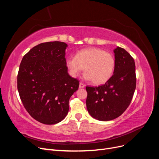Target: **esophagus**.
Returning a JSON list of instances; mask_svg holds the SVG:
<instances>
[{
  "instance_id": "34e87169",
  "label": "esophagus",
  "mask_w": 159,
  "mask_h": 159,
  "mask_svg": "<svg viewBox=\"0 0 159 159\" xmlns=\"http://www.w3.org/2000/svg\"><path fill=\"white\" fill-rule=\"evenodd\" d=\"M85 85L84 84H82V83H80V85H79V88H85Z\"/></svg>"
}]
</instances>
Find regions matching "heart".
<instances>
[{"label": "heart", "mask_w": 159, "mask_h": 159, "mask_svg": "<svg viewBox=\"0 0 159 159\" xmlns=\"http://www.w3.org/2000/svg\"><path fill=\"white\" fill-rule=\"evenodd\" d=\"M66 66L72 77H76L84 69L85 79L91 80L95 85H102L112 77L115 61L110 53L97 48H89L80 51L75 57H68Z\"/></svg>", "instance_id": "heart-1"}]
</instances>
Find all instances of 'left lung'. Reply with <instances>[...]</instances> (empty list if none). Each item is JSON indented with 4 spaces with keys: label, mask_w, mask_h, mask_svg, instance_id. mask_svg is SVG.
I'll list each match as a JSON object with an SVG mask.
<instances>
[{
    "label": "left lung",
    "mask_w": 159,
    "mask_h": 159,
    "mask_svg": "<svg viewBox=\"0 0 159 159\" xmlns=\"http://www.w3.org/2000/svg\"><path fill=\"white\" fill-rule=\"evenodd\" d=\"M113 74L105 84L86 87V106L89 113L99 121H111L119 117L129 107L136 88L134 59L122 48L113 50Z\"/></svg>",
    "instance_id": "1"
}]
</instances>
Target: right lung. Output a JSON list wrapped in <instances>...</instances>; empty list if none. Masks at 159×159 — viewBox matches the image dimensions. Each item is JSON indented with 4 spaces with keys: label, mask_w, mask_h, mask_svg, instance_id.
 <instances>
[{
    "label": "right lung",
    "mask_w": 159,
    "mask_h": 159,
    "mask_svg": "<svg viewBox=\"0 0 159 159\" xmlns=\"http://www.w3.org/2000/svg\"><path fill=\"white\" fill-rule=\"evenodd\" d=\"M67 47L62 42L42 43L24 56L19 68L17 88L24 107L46 125L66 117L70 98L79 88V81L68 73Z\"/></svg>",
    "instance_id": "obj_1"
}]
</instances>
